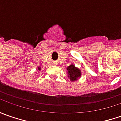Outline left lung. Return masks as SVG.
<instances>
[{"label": "left lung", "instance_id": "obj_1", "mask_svg": "<svg viewBox=\"0 0 121 121\" xmlns=\"http://www.w3.org/2000/svg\"><path fill=\"white\" fill-rule=\"evenodd\" d=\"M67 75L70 81H77L81 76V70L74 65L71 64L67 68Z\"/></svg>", "mask_w": 121, "mask_h": 121}]
</instances>
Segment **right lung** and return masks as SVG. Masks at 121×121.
Segmentation results:
<instances>
[{
    "label": "right lung",
    "instance_id": "right-lung-1",
    "mask_svg": "<svg viewBox=\"0 0 121 121\" xmlns=\"http://www.w3.org/2000/svg\"><path fill=\"white\" fill-rule=\"evenodd\" d=\"M38 69L40 71V70H41V67H38Z\"/></svg>",
    "mask_w": 121,
    "mask_h": 121
}]
</instances>
